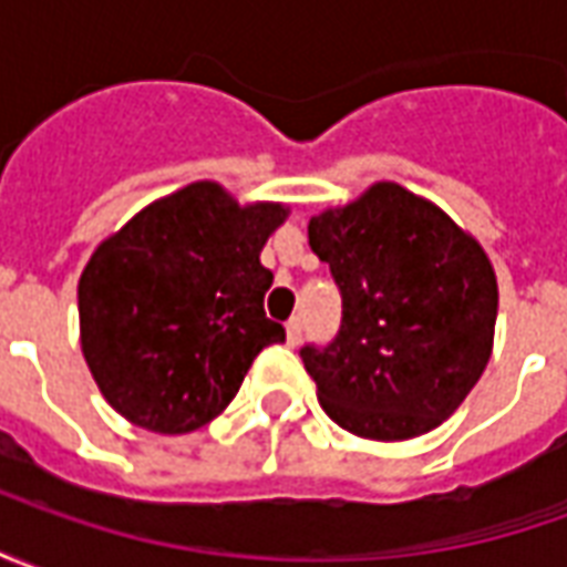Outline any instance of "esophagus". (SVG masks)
<instances>
[{"label":"esophagus","instance_id":"34e87169","mask_svg":"<svg viewBox=\"0 0 567 567\" xmlns=\"http://www.w3.org/2000/svg\"><path fill=\"white\" fill-rule=\"evenodd\" d=\"M300 333H303V324H300V319H291L288 324H285V337H288V346L300 343Z\"/></svg>","mask_w":567,"mask_h":567}]
</instances>
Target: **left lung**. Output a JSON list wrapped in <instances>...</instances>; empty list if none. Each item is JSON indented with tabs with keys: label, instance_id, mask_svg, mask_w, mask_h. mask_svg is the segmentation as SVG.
I'll list each match as a JSON object with an SVG mask.
<instances>
[{
	"label": "left lung",
	"instance_id": "1",
	"mask_svg": "<svg viewBox=\"0 0 567 567\" xmlns=\"http://www.w3.org/2000/svg\"><path fill=\"white\" fill-rule=\"evenodd\" d=\"M343 321L324 349L303 346L321 410L364 440H410L450 419L492 355L498 279L474 236L431 199L377 182L309 218Z\"/></svg>",
	"mask_w": 567,
	"mask_h": 567
}]
</instances>
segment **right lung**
<instances>
[{"instance_id": "1", "label": "right lung", "mask_w": 567, "mask_h": 567, "mask_svg": "<svg viewBox=\"0 0 567 567\" xmlns=\"http://www.w3.org/2000/svg\"><path fill=\"white\" fill-rule=\"evenodd\" d=\"M282 203H239L194 182L148 203L103 239L79 279L81 352L109 404L133 425L187 434L224 413L264 346L272 272L260 251Z\"/></svg>"}]
</instances>
